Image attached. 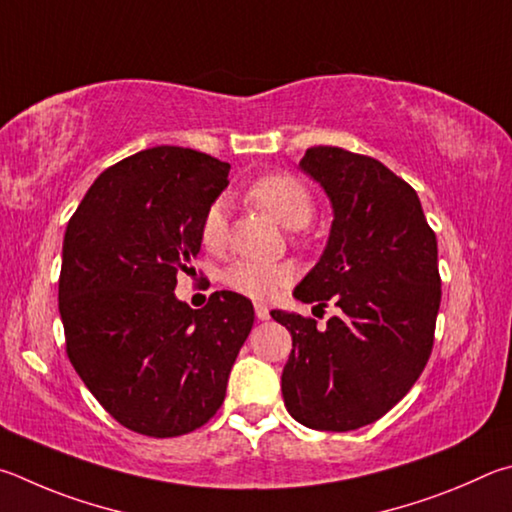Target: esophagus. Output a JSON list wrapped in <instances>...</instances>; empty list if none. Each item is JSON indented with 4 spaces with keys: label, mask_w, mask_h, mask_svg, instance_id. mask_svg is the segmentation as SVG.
I'll list each match as a JSON object with an SVG mask.
<instances>
[{
    "label": "esophagus",
    "mask_w": 512,
    "mask_h": 512,
    "mask_svg": "<svg viewBox=\"0 0 512 512\" xmlns=\"http://www.w3.org/2000/svg\"><path fill=\"white\" fill-rule=\"evenodd\" d=\"M254 310H256V317L261 319V321L270 319V308H267L265 303H254Z\"/></svg>",
    "instance_id": "1"
}]
</instances>
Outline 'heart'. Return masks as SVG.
I'll return each instance as SVG.
<instances>
[{"instance_id": "obj_1", "label": "heart", "mask_w": 512, "mask_h": 512, "mask_svg": "<svg viewBox=\"0 0 512 512\" xmlns=\"http://www.w3.org/2000/svg\"><path fill=\"white\" fill-rule=\"evenodd\" d=\"M247 202L256 209L270 213L272 218L285 229H303L315 215V200L308 186L301 179L272 173L247 188ZM202 242L209 249H220L227 240V209L224 202H213L206 209L200 227ZM294 279V270L290 265L274 263H256V261H236L224 272V283L231 290L254 299H267L279 292L283 285Z\"/></svg>"}]
</instances>
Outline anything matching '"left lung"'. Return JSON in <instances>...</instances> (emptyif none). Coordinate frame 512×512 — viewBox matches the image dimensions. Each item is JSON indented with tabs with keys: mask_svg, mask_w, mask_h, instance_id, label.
I'll list each match as a JSON object with an SVG mask.
<instances>
[{
	"mask_svg": "<svg viewBox=\"0 0 512 512\" xmlns=\"http://www.w3.org/2000/svg\"><path fill=\"white\" fill-rule=\"evenodd\" d=\"M299 166L324 188L333 224L294 297L333 299L342 315L317 328L297 312H270L292 335L283 400L301 425L351 432L405 398L429 360L441 306L436 236L414 188L378 159L315 146Z\"/></svg>",
	"mask_w": 512,
	"mask_h": 512,
	"instance_id": "1",
	"label": "left lung"
}]
</instances>
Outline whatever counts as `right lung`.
Returning <instances> with one entry per match:
<instances>
[{"label":"right lung","instance_id":"obj_1","mask_svg":"<svg viewBox=\"0 0 512 512\" xmlns=\"http://www.w3.org/2000/svg\"><path fill=\"white\" fill-rule=\"evenodd\" d=\"M229 168L191 148L141 150L103 170L67 224L58 303L69 362L107 414L137 434L202 427L254 326L242 294L213 292L202 310L175 297Z\"/></svg>","mask_w":512,"mask_h":512}]
</instances>
